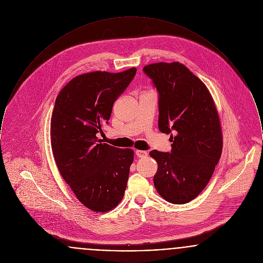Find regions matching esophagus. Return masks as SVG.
<instances>
[{
	"mask_svg": "<svg viewBox=\"0 0 263 263\" xmlns=\"http://www.w3.org/2000/svg\"><path fill=\"white\" fill-rule=\"evenodd\" d=\"M136 154L139 158H143V157H146L148 153H147V152H144V151H137Z\"/></svg>",
	"mask_w": 263,
	"mask_h": 263,
	"instance_id": "34e87169",
	"label": "esophagus"
}]
</instances>
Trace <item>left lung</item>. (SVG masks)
<instances>
[{
	"instance_id": "1",
	"label": "left lung",
	"mask_w": 263,
	"mask_h": 263,
	"mask_svg": "<svg viewBox=\"0 0 263 263\" xmlns=\"http://www.w3.org/2000/svg\"><path fill=\"white\" fill-rule=\"evenodd\" d=\"M143 71L159 93V130L175 133L170 153L149 152L158 165L154 187L167 202L186 204L207 186L221 157L219 112L207 86L182 63H152Z\"/></svg>"
}]
</instances>
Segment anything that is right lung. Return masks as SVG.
Masks as SVG:
<instances>
[{"label": "right lung", "mask_w": 263, "mask_h": 263, "mask_svg": "<svg viewBox=\"0 0 263 263\" xmlns=\"http://www.w3.org/2000/svg\"><path fill=\"white\" fill-rule=\"evenodd\" d=\"M136 73V67L84 73L56 98L50 125L56 165L76 198L96 213L111 211L124 198L134 151L101 143L96 134Z\"/></svg>", "instance_id": "right-lung-1"}]
</instances>
